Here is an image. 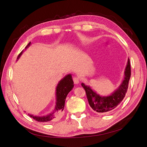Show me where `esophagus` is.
Returning <instances> with one entry per match:
<instances>
[{
    "instance_id": "obj_1",
    "label": "esophagus",
    "mask_w": 147,
    "mask_h": 147,
    "mask_svg": "<svg viewBox=\"0 0 147 147\" xmlns=\"http://www.w3.org/2000/svg\"><path fill=\"white\" fill-rule=\"evenodd\" d=\"M73 80H74V83L75 84H78L80 83V79L77 77H74L73 78Z\"/></svg>"
}]
</instances>
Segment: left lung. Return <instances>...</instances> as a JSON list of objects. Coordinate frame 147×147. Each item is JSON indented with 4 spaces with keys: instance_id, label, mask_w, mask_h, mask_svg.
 Instances as JSON below:
<instances>
[{
    "instance_id": "obj_1",
    "label": "left lung",
    "mask_w": 147,
    "mask_h": 147,
    "mask_svg": "<svg viewBox=\"0 0 147 147\" xmlns=\"http://www.w3.org/2000/svg\"><path fill=\"white\" fill-rule=\"evenodd\" d=\"M131 65L128 59L124 71V77L121 84L117 90L109 96H100L93 91L90 86L82 83V87L86 91L87 99L91 107L98 113H107L110 112L121 103L125 97L128 89V84L131 78Z\"/></svg>"
}]
</instances>
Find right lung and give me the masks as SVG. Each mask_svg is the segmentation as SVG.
Wrapping results in <instances>:
<instances>
[{
  "label": "right lung",
  "mask_w": 147,
  "mask_h": 147,
  "mask_svg": "<svg viewBox=\"0 0 147 147\" xmlns=\"http://www.w3.org/2000/svg\"><path fill=\"white\" fill-rule=\"evenodd\" d=\"M30 45V42L28 43V45L26 47L25 49L29 47ZM22 53H23V51L20 53L18 57V59H19V57L21 56ZM74 86V84L72 78V75H71V74L66 75L65 77H64V78H63L59 82L56 87V103L54 110L50 114L46 115V116H34V115L30 114H28V115L31 118H32L34 119H35V121H37L38 122L50 121L51 120L57 118L59 116L61 112L63 111L64 109L66 97L67 96L68 93L72 90Z\"/></svg>",
  "instance_id": "1"
}]
</instances>
